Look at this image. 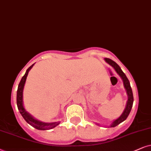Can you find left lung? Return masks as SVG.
<instances>
[{"label":"left lung","mask_w":151,"mask_h":151,"mask_svg":"<svg viewBox=\"0 0 151 151\" xmlns=\"http://www.w3.org/2000/svg\"><path fill=\"white\" fill-rule=\"evenodd\" d=\"M105 61L107 62L108 64H110V65L112 66L114 68V70H116V72L119 74V75L121 77V78L123 80L124 82V87H125L126 92H127V94H128V101H127V104H126V108L124 110V111L121 116L118 118L117 119L114 120V121L112 122V124L110 126V127H115L117 125H119V124H121L122 122H123L124 121H125L126 119V118L128 117V116L129 115L130 110H131V108L132 107V104H133V94H132V91L131 89V87H130V82L128 81V78L126 77V74L124 73L123 71H122L121 68L119 65L116 64L115 62L112 61V60L108 59V58H106Z\"/></svg>","instance_id":"8db88e82"}]
</instances>
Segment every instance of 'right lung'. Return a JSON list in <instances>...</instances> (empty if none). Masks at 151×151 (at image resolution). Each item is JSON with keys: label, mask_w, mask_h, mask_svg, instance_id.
<instances>
[{"label": "right lung", "mask_w": 151, "mask_h": 151, "mask_svg": "<svg viewBox=\"0 0 151 151\" xmlns=\"http://www.w3.org/2000/svg\"><path fill=\"white\" fill-rule=\"evenodd\" d=\"M33 65L34 64L30 66V67L27 70L25 75L22 77L21 81H20V83L19 84V86H18L17 95V104L18 106V109H19L20 113L21 114V115L23 116L24 119H25V121L29 124V125H31L32 127L35 128L36 129L41 130H50V129H52V128H55V126H57V125H59L60 122H53V123H44V122L38 121V120L34 119V118L32 117L29 114H28L23 108V90L24 85H25L26 79H27L28 72H29L30 69H31Z\"/></svg>", "instance_id": "add662e5"}]
</instances>
